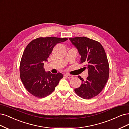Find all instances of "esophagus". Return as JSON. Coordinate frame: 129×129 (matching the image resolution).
I'll use <instances>...</instances> for the list:
<instances>
[{"label": "esophagus", "mask_w": 129, "mask_h": 129, "mask_svg": "<svg viewBox=\"0 0 129 129\" xmlns=\"http://www.w3.org/2000/svg\"><path fill=\"white\" fill-rule=\"evenodd\" d=\"M64 76L65 77H66L68 78H73V76H72V75H69V74H64Z\"/></svg>", "instance_id": "obj_1"}]
</instances>
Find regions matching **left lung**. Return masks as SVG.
<instances>
[{
    "label": "left lung",
    "mask_w": 129,
    "mask_h": 129,
    "mask_svg": "<svg viewBox=\"0 0 129 129\" xmlns=\"http://www.w3.org/2000/svg\"><path fill=\"white\" fill-rule=\"evenodd\" d=\"M70 41L78 49L81 55V62L88 69V76L84 81L80 76L82 84L75 92L82 98L90 99L98 95L107 83L109 66L107 55L101 44L98 41L85 37L70 38Z\"/></svg>",
    "instance_id": "obj_1"
}]
</instances>
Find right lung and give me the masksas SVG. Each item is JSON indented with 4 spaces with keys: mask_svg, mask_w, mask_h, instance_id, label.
I'll return each instance as SVG.
<instances>
[{
    "mask_svg": "<svg viewBox=\"0 0 129 129\" xmlns=\"http://www.w3.org/2000/svg\"><path fill=\"white\" fill-rule=\"evenodd\" d=\"M67 39L55 37H39L31 41L25 47L20 62V78L26 90L33 95L43 98L50 95L63 78L60 73L53 74L50 72H46L44 62L47 61L57 44Z\"/></svg>",
    "mask_w": 129,
    "mask_h": 129,
    "instance_id": "add662e5",
    "label": "right lung"
}]
</instances>
